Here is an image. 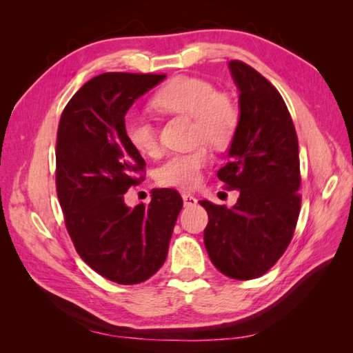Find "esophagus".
<instances>
[{
    "mask_svg": "<svg viewBox=\"0 0 353 353\" xmlns=\"http://www.w3.org/2000/svg\"><path fill=\"white\" fill-rule=\"evenodd\" d=\"M182 199H183V205H185V206H194V205H197V199L194 197V196H191V194L183 192V194H182Z\"/></svg>",
    "mask_w": 353,
    "mask_h": 353,
    "instance_id": "1",
    "label": "esophagus"
}]
</instances>
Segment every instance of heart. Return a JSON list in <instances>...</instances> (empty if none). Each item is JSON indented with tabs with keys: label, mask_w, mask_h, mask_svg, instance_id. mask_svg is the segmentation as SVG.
<instances>
[{
	"label": "heart",
	"mask_w": 353,
	"mask_h": 353,
	"mask_svg": "<svg viewBox=\"0 0 353 353\" xmlns=\"http://www.w3.org/2000/svg\"><path fill=\"white\" fill-rule=\"evenodd\" d=\"M152 108L161 115H181L192 119L194 141L211 147L228 144L238 125V110L228 95L216 92L209 81L197 77H176L168 81L152 100ZM124 133L129 144L144 156L159 153L156 127L141 117L125 118ZM209 161L205 147L188 153L170 156L156 172L157 182L174 188H191L200 179V171Z\"/></svg>",
	"instance_id": "b5f03b06"
}]
</instances>
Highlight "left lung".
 I'll return each instance as SVG.
<instances>
[{
  "label": "left lung",
  "instance_id": "left-lung-1",
  "mask_svg": "<svg viewBox=\"0 0 353 353\" xmlns=\"http://www.w3.org/2000/svg\"><path fill=\"white\" fill-rule=\"evenodd\" d=\"M239 92V119L216 176L239 191L232 208L200 200L209 221L205 247L212 264L232 279L267 273L294 234L301 211V162L294 124L281 94L252 66L230 61Z\"/></svg>",
  "mask_w": 353,
  "mask_h": 353
}]
</instances>
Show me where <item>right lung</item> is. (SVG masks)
<instances>
[{
  "mask_svg": "<svg viewBox=\"0 0 353 353\" xmlns=\"http://www.w3.org/2000/svg\"><path fill=\"white\" fill-rule=\"evenodd\" d=\"M163 74L104 72L74 94L62 112L56 145V188L65 224L80 258L106 279L133 285L167 259L183 206L170 188L133 209L124 194L142 177L145 161L124 133L127 110L159 85Z\"/></svg>",
  "mask_w": 353,
  "mask_h": 353,
  "instance_id": "right-lung-1",
  "label": "right lung"
}]
</instances>
